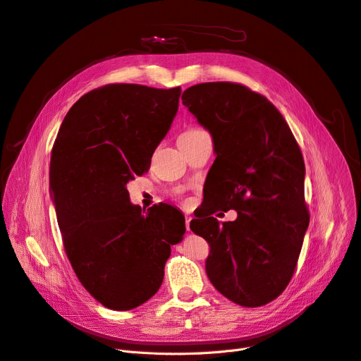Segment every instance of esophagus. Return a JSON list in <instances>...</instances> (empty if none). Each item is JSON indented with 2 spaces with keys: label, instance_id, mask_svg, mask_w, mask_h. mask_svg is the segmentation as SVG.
Returning <instances> with one entry per match:
<instances>
[{
  "label": "esophagus",
  "instance_id": "obj_1",
  "mask_svg": "<svg viewBox=\"0 0 361 361\" xmlns=\"http://www.w3.org/2000/svg\"><path fill=\"white\" fill-rule=\"evenodd\" d=\"M190 219H192V216H186V221H185V224H186V231H189L190 228H189V226H190Z\"/></svg>",
  "mask_w": 361,
  "mask_h": 361
}]
</instances>
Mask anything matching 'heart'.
<instances>
[{
  "mask_svg": "<svg viewBox=\"0 0 361 361\" xmlns=\"http://www.w3.org/2000/svg\"><path fill=\"white\" fill-rule=\"evenodd\" d=\"M197 130H200V128H189V130H186L185 133H190V131H197Z\"/></svg>",
  "mask_w": 361,
  "mask_h": 361,
  "instance_id": "1",
  "label": "heart"
}]
</instances>
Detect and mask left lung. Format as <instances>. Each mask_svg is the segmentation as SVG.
I'll return each mask as SVG.
<instances>
[{"instance_id":"left-lung-1","label":"left lung","mask_w":361,"mask_h":361,"mask_svg":"<svg viewBox=\"0 0 361 361\" xmlns=\"http://www.w3.org/2000/svg\"><path fill=\"white\" fill-rule=\"evenodd\" d=\"M182 102L209 130L216 153L212 205L190 221L211 247L207 274L234 303L262 307L289 285L310 226L302 152L277 108L241 84L193 85ZM218 207L235 209L238 219L219 226L210 216Z\"/></svg>"}]
</instances>
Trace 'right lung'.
Returning a JSON list of instances; mask_svg holds the SVG:
<instances>
[{
    "label": "right lung",
    "mask_w": 361,
    "mask_h": 361,
    "mask_svg": "<svg viewBox=\"0 0 361 361\" xmlns=\"http://www.w3.org/2000/svg\"><path fill=\"white\" fill-rule=\"evenodd\" d=\"M180 87L108 84L80 97L50 154V190L65 253L105 308L140 307L160 288L171 247L185 234L173 207L142 212L126 185L146 173L178 113Z\"/></svg>",
    "instance_id": "1"
}]
</instances>
